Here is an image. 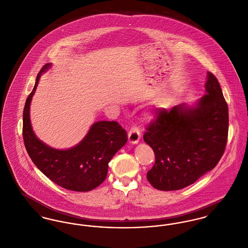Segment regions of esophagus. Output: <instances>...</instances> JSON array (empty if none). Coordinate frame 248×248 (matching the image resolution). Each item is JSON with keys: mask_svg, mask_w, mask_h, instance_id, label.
Returning <instances> with one entry per match:
<instances>
[{"mask_svg": "<svg viewBox=\"0 0 248 248\" xmlns=\"http://www.w3.org/2000/svg\"><path fill=\"white\" fill-rule=\"evenodd\" d=\"M140 139V132L138 129V127L137 126L131 127L130 131L128 132V140H129V142L132 143V144H136V143L139 142Z\"/></svg>", "mask_w": 248, "mask_h": 248, "instance_id": "34e87169", "label": "esophagus"}]
</instances>
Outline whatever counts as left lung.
I'll use <instances>...</instances> for the list:
<instances>
[{"mask_svg": "<svg viewBox=\"0 0 248 248\" xmlns=\"http://www.w3.org/2000/svg\"><path fill=\"white\" fill-rule=\"evenodd\" d=\"M205 94L195 107L185 104L171 110L155 109L144 141L155 160L147 180L156 190L183 189L211 171L225 152L229 108L217 78L208 73Z\"/></svg>", "mask_w": 248, "mask_h": 248, "instance_id": "8db88e82", "label": "left lung"}]
</instances>
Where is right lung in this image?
Masks as SVG:
<instances>
[{
  "label": "right lung",
  "instance_id": "1",
  "mask_svg": "<svg viewBox=\"0 0 248 248\" xmlns=\"http://www.w3.org/2000/svg\"><path fill=\"white\" fill-rule=\"evenodd\" d=\"M51 64L38 73L35 87L23 109L22 137L26 151L34 164L57 185L75 191L97 188L107 177L108 162L127 141V135L117 122L100 121L93 124L86 137L67 150L52 148L39 140L30 122V104L39 77Z\"/></svg>",
  "mask_w": 248,
  "mask_h": 248
}]
</instances>
